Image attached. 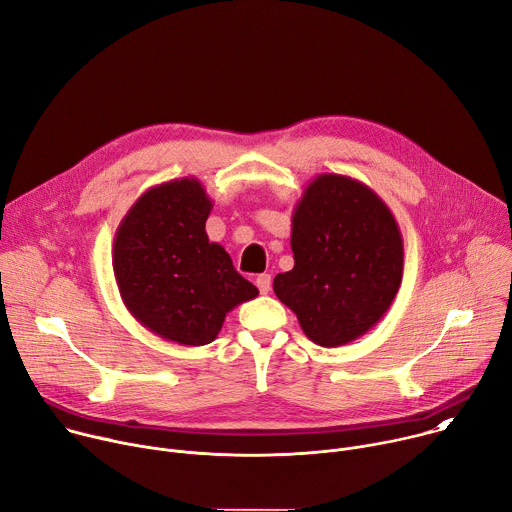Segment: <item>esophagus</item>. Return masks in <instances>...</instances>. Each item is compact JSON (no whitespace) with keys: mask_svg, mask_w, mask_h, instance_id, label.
Wrapping results in <instances>:
<instances>
[{"mask_svg":"<svg viewBox=\"0 0 512 512\" xmlns=\"http://www.w3.org/2000/svg\"><path fill=\"white\" fill-rule=\"evenodd\" d=\"M255 283H257L261 294H269V289H271V275H269V273H263V275H259V277L255 279Z\"/></svg>","mask_w":512,"mask_h":512,"instance_id":"obj_1","label":"esophagus"}]
</instances>
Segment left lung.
Listing matches in <instances>:
<instances>
[{"label": "left lung", "mask_w": 512, "mask_h": 512, "mask_svg": "<svg viewBox=\"0 0 512 512\" xmlns=\"http://www.w3.org/2000/svg\"><path fill=\"white\" fill-rule=\"evenodd\" d=\"M294 269L273 291L304 334L326 348L367 334L389 312L403 277V237L391 208L344 174L312 178L291 216Z\"/></svg>", "instance_id": "left-lung-1"}]
</instances>
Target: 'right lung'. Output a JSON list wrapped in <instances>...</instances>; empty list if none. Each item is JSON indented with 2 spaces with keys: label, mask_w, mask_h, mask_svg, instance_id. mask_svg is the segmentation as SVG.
Returning <instances> with one entry per match:
<instances>
[{
  "label": "right lung",
  "mask_w": 512,
  "mask_h": 512,
  "mask_svg": "<svg viewBox=\"0 0 512 512\" xmlns=\"http://www.w3.org/2000/svg\"><path fill=\"white\" fill-rule=\"evenodd\" d=\"M212 204L198 178L156 184L131 204L113 241V273L127 312L182 346L210 344L233 308L259 296L225 247L208 241Z\"/></svg>",
  "instance_id": "1"
}]
</instances>
